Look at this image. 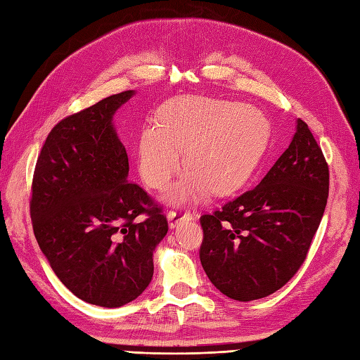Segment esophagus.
<instances>
[{"label": "esophagus", "instance_id": "obj_1", "mask_svg": "<svg viewBox=\"0 0 360 360\" xmlns=\"http://www.w3.org/2000/svg\"><path fill=\"white\" fill-rule=\"evenodd\" d=\"M193 213L190 210H186V209H178V210H170L168 212L167 215V219H168V224H170V227H176L178 224H181L182 221L186 219H192Z\"/></svg>", "mask_w": 360, "mask_h": 360}]
</instances>
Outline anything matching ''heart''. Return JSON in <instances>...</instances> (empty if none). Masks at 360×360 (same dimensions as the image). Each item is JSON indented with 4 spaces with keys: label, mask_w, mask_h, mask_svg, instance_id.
Wrapping results in <instances>:
<instances>
[{
    "label": "heart",
    "mask_w": 360,
    "mask_h": 360,
    "mask_svg": "<svg viewBox=\"0 0 360 360\" xmlns=\"http://www.w3.org/2000/svg\"><path fill=\"white\" fill-rule=\"evenodd\" d=\"M162 124L139 134L137 165L145 184L160 190L184 165L192 167L168 193L172 202H192L238 190L255 170L269 139V122L250 106L217 98L186 97L168 103Z\"/></svg>",
    "instance_id": "heart-1"
}]
</instances>
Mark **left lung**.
Segmentation results:
<instances>
[{"label":"left lung","instance_id":"8db88e82","mask_svg":"<svg viewBox=\"0 0 360 360\" xmlns=\"http://www.w3.org/2000/svg\"><path fill=\"white\" fill-rule=\"evenodd\" d=\"M330 170L302 119L262 182L200 218L201 264L213 285L240 302L274 294L307 259L322 221Z\"/></svg>","mask_w":360,"mask_h":360}]
</instances>
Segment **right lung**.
I'll use <instances>...</instances> for the list:
<instances>
[{
  "instance_id": "right-lung-1",
  "label": "right lung",
  "mask_w": 360,
  "mask_h": 360,
  "mask_svg": "<svg viewBox=\"0 0 360 360\" xmlns=\"http://www.w3.org/2000/svg\"><path fill=\"white\" fill-rule=\"evenodd\" d=\"M134 91L60 120L37 159L30 218L60 281L83 302L119 308L153 277V252L168 231L162 207L128 182V156L112 116ZM145 214L143 221L136 217Z\"/></svg>"
}]
</instances>
